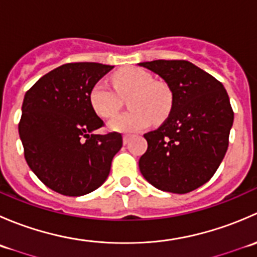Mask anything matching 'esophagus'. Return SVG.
<instances>
[{"label": "esophagus", "instance_id": "1", "mask_svg": "<svg viewBox=\"0 0 257 257\" xmlns=\"http://www.w3.org/2000/svg\"><path fill=\"white\" fill-rule=\"evenodd\" d=\"M129 141H131V137L129 136H123V143L128 144Z\"/></svg>", "mask_w": 257, "mask_h": 257}]
</instances>
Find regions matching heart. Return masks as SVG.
I'll return each instance as SVG.
<instances>
[{"label":"heart","instance_id":"1","mask_svg":"<svg viewBox=\"0 0 257 257\" xmlns=\"http://www.w3.org/2000/svg\"><path fill=\"white\" fill-rule=\"evenodd\" d=\"M114 84L120 95H132L128 99L131 112L115 116L109 121L110 131L133 133L147 128L152 121L167 115L172 105V93L167 85L154 82L152 74L142 68L132 67L114 76ZM89 103L102 118H110L120 108V97L104 82L98 80L89 90Z\"/></svg>","mask_w":257,"mask_h":257}]
</instances>
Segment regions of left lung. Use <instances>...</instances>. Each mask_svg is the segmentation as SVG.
I'll use <instances>...</instances> for the list:
<instances>
[{
  "label": "left lung",
  "instance_id": "8db88e82",
  "mask_svg": "<svg viewBox=\"0 0 257 257\" xmlns=\"http://www.w3.org/2000/svg\"><path fill=\"white\" fill-rule=\"evenodd\" d=\"M139 66L164 79L172 92L168 119L144 134L148 149L139 159L142 175L162 191L195 190L215 174L229 147L234 112L226 89L188 61L158 59Z\"/></svg>",
  "mask_w": 257,
  "mask_h": 257
}]
</instances>
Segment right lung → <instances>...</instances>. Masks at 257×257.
Instances as JSON below:
<instances>
[{
  "instance_id": "add662e5",
  "label": "right lung",
  "mask_w": 257,
  "mask_h": 257,
  "mask_svg": "<svg viewBox=\"0 0 257 257\" xmlns=\"http://www.w3.org/2000/svg\"><path fill=\"white\" fill-rule=\"evenodd\" d=\"M113 66L79 62L57 67L25 94L18 133L28 167L52 190L82 196L99 188L120 150L119 133L94 134L103 120L89 90Z\"/></svg>"
}]
</instances>
